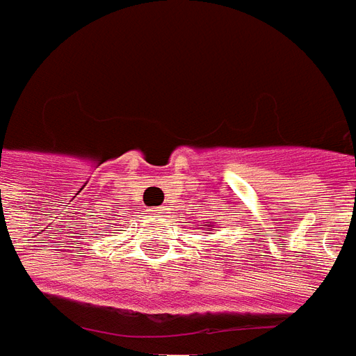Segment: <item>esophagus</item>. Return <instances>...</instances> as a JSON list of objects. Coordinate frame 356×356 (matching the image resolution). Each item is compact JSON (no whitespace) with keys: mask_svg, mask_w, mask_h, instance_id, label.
Listing matches in <instances>:
<instances>
[{"mask_svg":"<svg viewBox=\"0 0 356 356\" xmlns=\"http://www.w3.org/2000/svg\"><path fill=\"white\" fill-rule=\"evenodd\" d=\"M154 212V216H163L165 214V209H156V210H152Z\"/></svg>","mask_w":356,"mask_h":356,"instance_id":"obj_1","label":"esophagus"}]
</instances>
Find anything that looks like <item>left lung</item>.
Instances as JSON below:
<instances>
[{
  "label": "left lung",
  "mask_w": 356,
  "mask_h": 356,
  "mask_svg": "<svg viewBox=\"0 0 356 356\" xmlns=\"http://www.w3.org/2000/svg\"><path fill=\"white\" fill-rule=\"evenodd\" d=\"M207 226H209V229H210V222H207Z\"/></svg>",
  "instance_id": "1"
}]
</instances>
